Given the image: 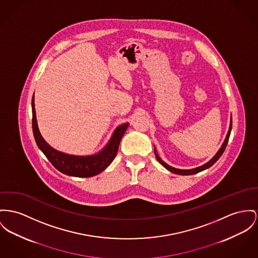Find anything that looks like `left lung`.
Wrapping results in <instances>:
<instances>
[{"mask_svg":"<svg viewBox=\"0 0 258 258\" xmlns=\"http://www.w3.org/2000/svg\"><path fill=\"white\" fill-rule=\"evenodd\" d=\"M231 130H232V117H231V121H230L229 131H228V133H227V136H226V139H225V141H224L221 148L219 149V151L217 152V154L214 155L208 162H206V164H204V165H202V166H200V167H196V168H192V169H185V170H184V169L174 168V167H172L170 165H168L167 163H165V162L158 156L155 148V156H156V159H157L158 162H159L162 166H164L167 170H169V171L172 172V173H175V174H179V175H192V174L199 173V172L203 171V170H206L207 168H209L210 166H212V165L219 159V157L222 155V154H223L224 151H225V149H226V146H227V144H228V141H229V137H230V134H231Z\"/></svg>","mask_w":258,"mask_h":258,"instance_id":"8db88e82","label":"left lung"}]
</instances>
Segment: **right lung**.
<instances>
[{"mask_svg":"<svg viewBox=\"0 0 258 258\" xmlns=\"http://www.w3.org/2000/svg\"><path fill=\"white\" fill-rule=\"evenodd\" d=\"M32 128L34 134L35 141L38 148L46 155L52 165L58 171L74 177H92L100 174L103 171L114 159L116 156L121 139L123 137L126 129L129 126V123H124L118 126L109 142L103 150L93 155H72L58 152L52 148L42 137L35 113L34 96L32 98Z\"/></svg>","mask_w":258,"mask_h":258,"instance_id":"add662e5","label":"right lung"}]
</instances>
